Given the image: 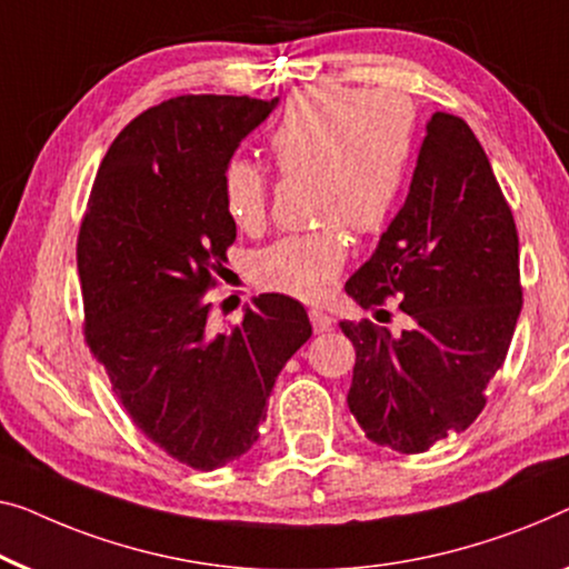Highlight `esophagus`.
I'll return each mask as SVG.
<instances>
[{
  "mask_svg": "<svg viewBox=\"0 0 569 569\" xmlns=\"http://www.w3.org/2000/svg\"><path fill=\"white\" fill-rule=\"evenodd\" d=\"M308 316H310L312 331H316V333H323V331H328V328L333 326V318L328 316V312H323V310H310Z\"/></svg>",
  "mask_w": 569,
  "mask_h": 569,
  "instance_id": "obj_1",
  "label": "esophagus"
}]
</instances>
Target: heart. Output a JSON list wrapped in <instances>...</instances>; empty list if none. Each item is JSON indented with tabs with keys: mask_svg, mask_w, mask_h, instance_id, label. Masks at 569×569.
Returning a JSON list of instances; mask_svg holds the SVG:
<instances>
[{
	"mask_svg": "<svg viewBox=\"0 0 569 569\" xmlns=\"http://www.w3.org/2000/svg\"><path fill=\"white\" fill-rule=\"evenodd\" d=\"M413 110L390 92L312 87L295 94L267 138L282 177H310V212L318 228L284 236L259 251L257 277L269 290L323 300L346 261L341 226L353 233L382 228L406 187L413 156ZM236 228L264 226L269 174L233 156L220 177Z\"/></svg>",
	"mask_w": 569,
	"mask_h": 569,
	"instance_id": "b5f03b06",
	"label": "heart"
}]
</instances>
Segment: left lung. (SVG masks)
<instances>
[{
	"instance_id": "obj_1",
	"label": "left lung",
	"mask_w": 569,
	"mask_h": 569,
	"mask_svg": "<svg viewBox=\"0 0 569 569\" xmlns=\"http://www.w3.org/2000/svg\"><path fill=\"white\" fill-rule=\"evenodd\" d=\"M346 292L365 310L395 298L413 318L400 336L369 320L339 323L357 351L346 400L367 439L421 455L472 426L523 290L513 212L462 118L431 114L406 204Z\"/></svg>"
}]
</instances>
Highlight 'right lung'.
<instances>
[{"mask_svg":"<svg viewBox=\"0 0 569 569\" xmlns=\"http://www.w3.org/2000/svg\"><path fill=\"white\" fill-rule=\"evenodd\" d=\"M274 104L182 94L148 107L104 153L77 238L89 351L138 431L204 472L253 447L277 375L312 333L287 295H259L228 333L210 328L208 290L236 241L220 177Z\"/></svg>","mask_w":569,"mask_h":569,"instance_id":"1","label":"right lung"}]
</instances>
